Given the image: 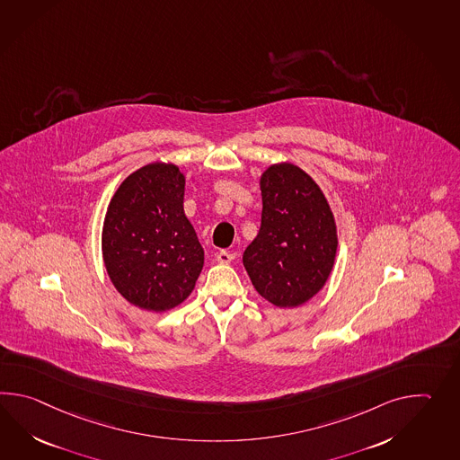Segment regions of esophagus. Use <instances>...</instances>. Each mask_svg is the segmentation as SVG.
I'll list each match as a JSON object with an SVG mask.
<instances>
[{
	"label": "esophagus",
	"instance_id": "obj_1",
	"mask_svg": "<svg viewBox=\"0 0 460 460\" xmlns=\"http://www.w3.org/2000/svg\"><path fill=\"white\" fill-rule=\"evenodd\" d=\"M234 259V252H229V251H221V252H217V262H221V264H229V262H233Z\"/></svg>",
	"mask_w": 460,
	"mask_h": 460
}]
</instances>
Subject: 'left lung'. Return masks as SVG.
I'll return each instance as SVG.
<instances>
[{"mask_svg":"<svg viewBox=\"0 0 460 460\" xmlns=\"http://www.w3.org/2000/svg\"><path fill=\"white\" fill-rule=\"evenodd\" d=\"M261 229L243 255L255 290L280 308L302 305L325 286L337 254V226L318 184L292 164L261 178Z\"/></svg>","mask_w":460,"mask_h":460,"instance_id":"left-lung-1","label":"left lung"}]
</instances>
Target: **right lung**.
<instances>
[{"label":"right lung","mask_w":460,"mask_h":460,"mask_svg":"<svg viewBox=\"0 0 460 460\" xmlns=\"http://www.w3.org/2000/svg\"><path fill=\"white\" fill-rule=\"evenodd\" d=\"M183 198L180 168L152 164L119 186L107 209L103 262L115 288L143 310L180 305L193 292L205 264Z\"/></svg>","instance_id":"right-lung-1"}]
</instances>
